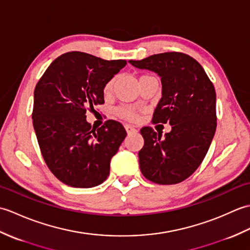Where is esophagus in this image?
I'll use <instances>...</instances> for the list:
<instances>
[{
    "label": "esophagus",
    "instance_id": "obj_1",
    "mask_svg": "<svg viewBox=\"0 0 250 250\" xmlns=\"http://www.w3.org/2000/svg\"><path fill=\"white\" fill-rule=\"evenodd\" d=\"M125 129L126 132H128V133H131V132H135L136 131V129L134 128V126H132L130 125H125Z\"/></svg>",
    "mask_w": 250,
    "mask_h": 250
}]
</instances>
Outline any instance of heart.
Returning <instances> with one entry per match:
<instances>
[{
	"mask_svg": "<svg viewBox=\"0 0 250 250\" xmlns=\"http://www.w3.org/2000/svg\"><path fill=\"white\" fill-rule=\"evenodd\" d=\"M145 76V75H143ZM116 77L110 78L109 81L105 83L104 86V93L105 94H109L113 91V89L115 87L116 83ZM115 115L117 117H119L121 119H125V120H130V121H134L137 119L139 117V111H137L136 108L132 107V106H119L115 109Z\"/></svg>",
	"mask_w": 250,
	"mask_h": 250,
	"instance_id": "heart-1",
	"label": "heart"
}]
</instances>
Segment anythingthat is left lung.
<instances>
[{"mask_svg":"<svg viewBox=\"0 0 250 250\" xmlns=\"http://www.w3.org/2000/svg\"><path fill=\"white\" fill-rule=\"evenodd\" d=\"M129 62L161 77L162 98L152 122L172 125L163 139L151 126L141 129L144 139L139 151L141 172L159 185L182 183L200 167L215 135L214 84L200 63L183 52H163Z\"/></svg>","mask_w":250,"mask_h":250,"instance_id":"obj_1","label":"left lung"}]
</instances>
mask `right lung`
Listing matches in <instances>:
<instances>
[{
	"mask_svg": "<svg viewBox=\"0 0 250 250\" xmlns=\"http://www.w3.org/2000/svg\"><path fill=\"white\" fill-rule=\"evenodd\" d=\"M126 64L81 51L58 57L34 90L32 111L37 142L47 167L67 186L91 188L109 175L110 159L126 136L120 122L91 128L86 113L104 103V86Z\"/></svg>",
	"mask_w": 250,
	"mask_h": 250,
	"instance_id": "obj_1",
	"label": "right lung"
}]
</instances>
